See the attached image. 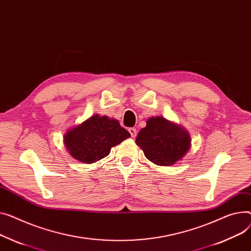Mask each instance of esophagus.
Listing matches in <instances>:
<instances>
[{
  "label": "esophagus",
  "instance_id": "obj_1",
  "mask_svg": "<svg viewBox=\"0 0 251 251\" xmlns=\"http://www.w3.org/2000/svg\"><path fill=\"white\" fill-rule=\"evenodd\" d=\"M129 133L131 134V136L133 137V138H135L136 137V134H137V131H136V129L135 128H129Z\"/></svg>",
  "mask_w": 251,
  "mask_h": 251
}]
</instances>
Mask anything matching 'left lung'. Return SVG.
I'll use <instances>...</instances> for the list:
<instances>
[{
    "label": "left lung",
    "mask_w": 251,
    "mask_h": 251,
    "mask_svg": "<svg viewBox=\"0 0 251 251\" xmlns=\"http://www.w3.org/2000/svg\"><path fill=\"white\" fill-rule=\"evenodd\" d=\"M188 130L161 116L149 117L136 137L145 157L154 164L170 166L181 160L191 148Z\"/></svg>",
    "instance_id": "1"
}]
</instances>
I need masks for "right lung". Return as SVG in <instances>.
<instances>
[{
    "label": "right lung",
    "instance_id": "1",
    "mask_svg": "<svg viewBox=\"0 0 251 251\" xmlns=\"http://www.w3.org/2000/svg\"><path fill=\"white\" fill-rule=\"evenodd\" d=\"M130 136L118 120L96 114L66 131L63 143L75 159L94 163L109 155L112 147Z\"/></svg>",
    "mask_w": 251,
    "mask_h": 251
}]
</instances>
